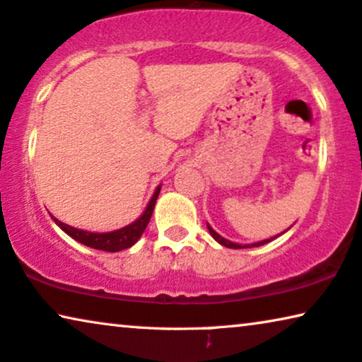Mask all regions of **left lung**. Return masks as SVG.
<instances>
[{
  "label": "left lung",
  "instance_id": "obj_1",
  "mask_svg": "<svg viewBox=\"0 0 362 362\" xmlns=\"http://www.w3.org/2000/svg\"><path fill=\"white\" fill-rule=\"evenodd\" d=\"M208 231H210V234L213 238L216 239L218 243L220 244H223V246H226V247H231V249H243V247H254V246H262V244H266V243H269V241H272V239H266V241H261V243H256V244H251V246H241V244H236V243H231V241H228V239H225V238H221L220 234H218L216 231H213L211 230V226H208Z\"/></svg>",
  "mask_w": 362,
  "mask_h": 362
}]
</instances>
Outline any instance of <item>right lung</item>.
I'll list each match as a JSON object with an SVG mask.
<instances>
[{"label": "right lung", "instance_id": "1", "mask_svg": "<svg viewBox=\"0 0 362 362\" xmlns=\"http://www.w3.org/2000/svg\"><path fill=\"white\" fill-rule=\"evenodd\" d=\"M160 187H157V190L152 195L149 205H147L146 211L142 213V216L139 220H136L131 225L121 228L118 231H111V233H90V231H83V230H77V228L65 225V223L55 220V225H57L60 230H64L69 234L70 238H74L75 241H78L85 246L93 247V249H100V251H108V252H118L123 251V249L131 247L137 239L142 236V233L149 225V220L152 216V211H154L156 206V200L159 197Z\"/></svg>", "mask_w": 362, "mask_h": 362}]
</instances>
